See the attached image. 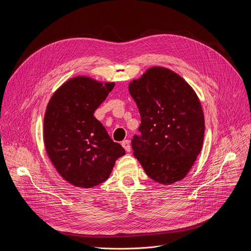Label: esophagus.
<instances>
[{
    "label": "esophagus",
    "instance_id": "obj_1",
    "mask_svg": "<svg viewBox=\"0 0 251 251\" xmlns=\"http://www.w3.org/2000/svg\"><path fill=\"white\" fill-rule=\"evenodd\" d=\"M121 144H122L123 148L126 150V152H130L131 151V146H130V141L129 140L122 141Z\"/></svg>",
    "mask_w": 251,
    "mask_h": 251
}]
</instances>
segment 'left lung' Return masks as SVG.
I'll return each instance as SVG.
<instances>
[{"mask_svg":"<svg viewBox=\"0 0 251 251\" xmlns=\"http://www.w3.org/2000/svg\"><path fill=\"white\" fill-rule=\"evenodd\" d=\"M141 116L131 144L146 174L163 185L184 178L200 154L204 116L194 89L174 71L154 66L129 84Z\"/></svg>","mask_w":251,"mask_h":251,"instance_id":"1","label":"left lung"}]
</instances>
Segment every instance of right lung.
I'll use <instances>...</instances> for the list:
<instances>
[{
	"label": "right lung",
	"instance_id": "1",
	"mask_svg": "<svg viewBox=\"0 0 251 251\" xmlns=\"http://www.w3.org/2000/svg\"><path fill=\"white\" fill-rule=\"evenodd\" d=\"M114 85L76 76L63 83L48 104L44 120L47 153L58 174L75 187L103 183L115 161L125 155L124 148L93 116Z\"/></svg>",
	"mask_w": 251,
	"mask_h": 251
}]
</instances>
